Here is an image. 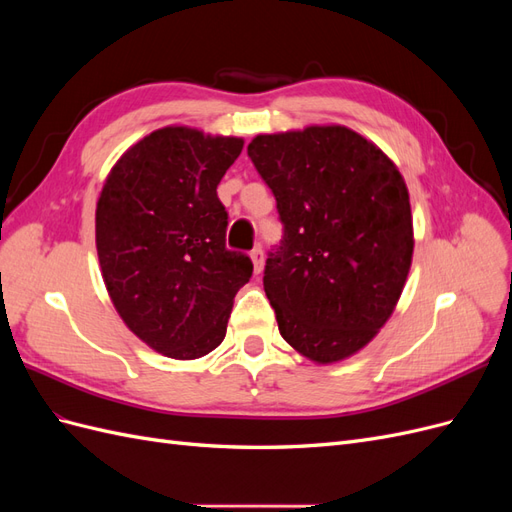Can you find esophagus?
I'll list each match as a JSON object with an SVG mask.
<instances>
[{
    "label": "esophagus",
    "instance_id": "esophagus-1",
    "mask_svg": "<svg viewBox=\"0 0 512 512\" xmlns=\"http://www.w3.org/2000/svg\"><path fill=\"white\" fill-rule=\"evenodd\" d=\"M250 258H252V262H254V273L260 275L262 269H265V254H262V247H260V245H256L254 250L250 252Z\"/></svg>",
    "mask_w": 512,
    "mask_h": 512
}]
</instances>
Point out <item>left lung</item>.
Masks as SVG:
<instances>
[{
  "mask_svg": "<svg viewBox=\"0 0 512 512\" xmlns=\"http://www.w3.org/2000/svg\"><path fill=\"white\" fill-rule=\"evenodd\" d=\"M247 153L284 222L265 292L286 342L318 365L363 350L404 292L414 228L395 162L339 123L258 134Z\"/></svg>",
  "mask_w": 512,
  "mask_h": 512,
  "instance_id": "1",
  "label": "left lung"
}]
</instances>
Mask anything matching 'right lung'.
<instances>
[{
	"mask_svg": "<svg viewBox=\"0 0 512 512\" xmlns=\"http://www.w3.org/2000/svg\"><path fill=\"white\" fill-rule=\"evenodd\" d=\"M241 136L166 126L134 143L108 173L96 205L102 280L126 327L168 359L222 344L252 260L226 250L218 183Z\"/></svg>",
	"mask_w": 512,
	"mask_h": 512,
	"instance_id": "obj_1",
	"label": "right lung"
}]
</instances>
